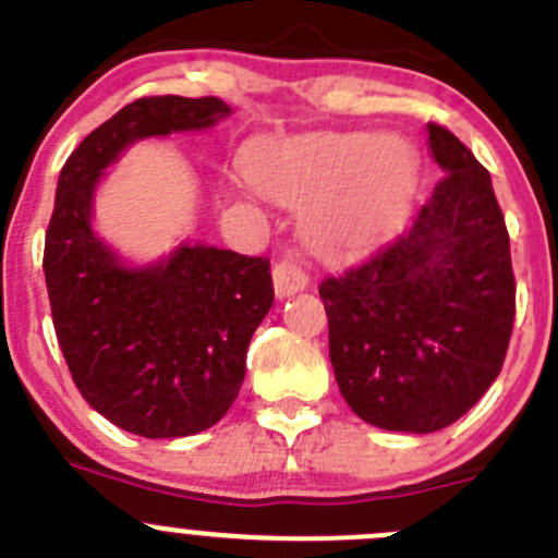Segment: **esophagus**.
<instances>
[{
    "label": "esophagus",
    "mask_w": 558,
    "mask_h": 558,
    "mask_svg": "<svg viewBox=\"0 0 558 558\" xmlns=\"http://www.w3.org/2000/svg\"><path fill=\"white\" fill-rule=\"evenodd\" d=\"M306 284H308L306 271H303L295 260H279L277 266H274V290H277V298H287L292 295V292H301Z\"/></svg>",
    "instance_id": "1"
}]
</instances>
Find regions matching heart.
<instances>
[{
    "instance_id": "1",
    "label": "heart",
    "mask_w": 558,
    "mask_h": 558,
    "mask_svg": "<svg viewBox=\"0 0 558 558\" xmlns=\"http://www.w3.org/2000/svg\"><path fill=\"white\" fill-rule=\"evenodd\" d=\"M421 162L404 137L361 132L308 135L268 143L250 159V175L266 195L303 206L301 228L319 252L374 244L404 214Z\"/></svg>"
}]
</instances>
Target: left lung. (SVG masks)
<instances>
[{
    "label": "left lung",
    "mask_w": 558,
    "mask_h": 558,
    "mask_svg": "<svg viewBox=\"0 0 558 558\" xmlns=\"http://www.w3.org/2000/svg\"><path fill=\"white\" fill-rule=\"evenodd\" d=\"M442 179L412 225L323 279L336 383L357 417L432 434L466 415L505 363L515 319L510 235L490 175L428 124Z\"/></svg>",
    "instance_id": "left-lung-1"
}]
</instances>
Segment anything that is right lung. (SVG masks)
Segmentation results:
<instances>
[{"mask_svg":"<svg viewBox=\"0 0 558 558\" xmlns=\"http://www.w3.org/2000/svg\"><path fill=\"white\" fill-rule=\"evenodd\" d=\"M225 116L219 97H141L89 132L59 173L43 255L59 347L81 396L137 437H190L222 421L274 303L271 263L184 244L154 266H124L92 230L94 186L130 143Z\"/></svg>","mask_w":558,"mask_h":558,"instance_id":"obj_1","label":"right lung"}]
</instances>
